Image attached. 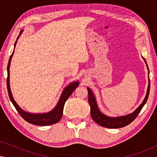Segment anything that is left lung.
Listing matches in <instances>:
<instances>
[{
	"label": "left lung",
	"instance_id": "1",
	"mask_svg": "<svg viewBox=\"0 0 157 157\" xmlns=\"http://www.w3.org/2000/svg\"><path fill=\"white\" fill-rule=\"evenodd\" d=\"M142 58L144 60L145 63L147 64L148 71H149V68H148L147 61H146L144 58ZM87 89L88 92H89V103L90 105V108H91V116L92 119H94V121L96 122L98 125L103 126V127L110 128H118L128 125V124L132 123V122L136 119V117L138 116L139 113H140L141 109H142L143 106H144V104H146V102H147V101L148 99V97H149L150 90V80L149 78V85H148L147 94H146L144 99L143 102L140 104V106H139L133 113H129V114L128 115L122 116V117H109L101 112L100 110L98 108L97 103H96V98L94 95L93 92L91 91V90L89 88H87Z\"/></svg>",
	"mask_w": 157,
	"mask_h": 157
}]
</instances>
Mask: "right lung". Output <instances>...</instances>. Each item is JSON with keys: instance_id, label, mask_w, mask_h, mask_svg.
I'll use <instances>...</instances> for the list:
<instances>
[{"instance_id": "right-lung-1", "label": "right lung", "mask_w": 157, "mask_h": 157, "mask_svg": "<svg viewBox=\"0 0 157 157\" xmlns=\"http://www.w3.org/2000/svg\"><path fill=\"white\" fill-rule=\"evenodd\" d=\"M23 31L20 32L19 36L21 35ZM19 36L17 38V40L18 39ZM17 40L15 43L14 46L16 47ZM14 51H13L11 56H10L9 61H8V64L7 67L8 71V77H7V89H8V96L11 102L13 104L15 108L17 110V111L19 113L23 119H25V121L29 122L30 124H34V125H38V126H48L51 125V124H54L56 123H58L60 120H61L62 115H63V106L64 104L66 101V100L68 99V97L71 96L75 89H76L79 84L78 81H74L70 83L69 85H68L64 90L62 92V94L60 97V99L58 102V104L54 109L53 110H51L50 112L48 113H31L26 112V111H23L18 104H16V102L13 99V97L12 96L11 91H10V61H11V59L13 55Z\"/></svg>"}]
</instances>
